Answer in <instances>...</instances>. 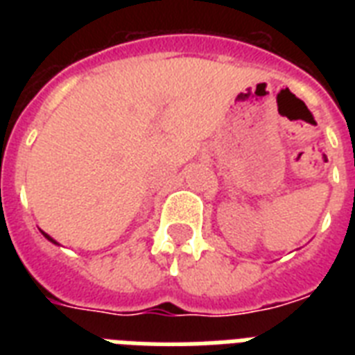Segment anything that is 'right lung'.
<instances>
[{
  "mask_svg": "<svg viewBox=\"0 0 355 355\" xmlns=\"http://www.w3.org/2000/svg\"><path fill=\"white\" fill-rule=\"evenodd\" d=\"M42 234H44V236H46V237H47V239H49V241H51V243H57V241H55V239H53V237H49V236H47V234H46V232H42Z\"/></svg>",
  "mask_w": 355,
  "mask_h": 355,
  "instance_id": "obj_1",
  "label": "right lung"
}]
</instances>
